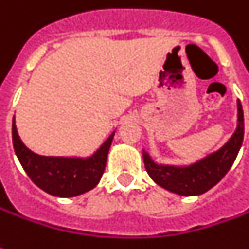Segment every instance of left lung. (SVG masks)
<instances>
[{"mask_svg":"<svg viewBox=\"0 0 249 249\" xmlns=\"http://www.w3.org/2000/svg\"><path fill=\"white\" fill-rule=\"evenodd\" d=\"M237 128L229 141L219 151L208 155L195 164L185 167L156 164L149 153L142 152L145 168L149 177L159 186L181 196H197L210 191L229 171L243 144L244 113L240 100L237 103Z\"/></svg>","mask_w":249,"mask_h":249,"instance_id":"obj_1","label":"left lung"}]
</instances>
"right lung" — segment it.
Here are the masks:
<instances>
[{"mask_svg":"<svg viewBox=\"0 0 249 249\" xmlns=\"http://www.w3.org/2000/svg\"><path fill=\"white\" fill-rule=\"evenodd\" d=\"M113 134L107 138L94 155L86 159L41 156L21 142L15 124V116L12 122V141L20 164L38 188L57 197H74L97 185L105 170Z\"/></svg>","mask_w":249,"mask_h":249,"instance_id":"obj_1","label":"right lung"}]
</instances>
